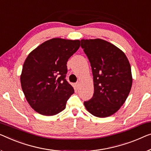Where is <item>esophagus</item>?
I'll list each match as a JSON object with an SVG mask.
<instances>
[{
	"label": "esophagus",
	"mask_w": 151,
	"mask_h": 151,
	"mask_svg": "<svg viewBox=\"0 0 151 151\" xmlns=\"http://www.w3.org/2000/svg\"><path fill=\"white\" fill-rule=\"evenodd\" d=\"M75 86H76V89H78L80 87V84H79V83H76L75 84Z\"/></svg>",
	"instance_id": "obj_1"
}]
</instances>
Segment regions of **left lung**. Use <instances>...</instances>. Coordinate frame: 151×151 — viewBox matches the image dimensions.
<instances>
[{
	"mask_svg": "<svg viewBox=\"0 0 151 151\" xmlns=\"http://www.w3.org/2000/svg\"><path fill=\"white\" fill-rule=\"evenodd\" d=\"M81 47L91 64L94 93L84 102L87 111L98 117H107L124 104L132 85L131 66L125 54L106 40L82 39Z\"/></svg>",
	"mask_w": 151,
	"mask_h": 151,
	"instance_id": "left-lung-1",
	"label": "left lung"
}]
</instances>
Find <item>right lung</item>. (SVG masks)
I'll list each match as a JSON object with an SVG mask.
<instances>
[{
    "instance_id": "obj_1",
    "label": "right lung",
    "mask_w": 151,
    "mask_h": 151,
    "mask_svg": "<svg viewBox=\"0 0 151 151\" xmlns=\"http://www.w3.org/2000/svg\"><path fill=\"white\" fill-rule=\"evenodd\" d=\"M79 47V40L54 38L42 42L26 58L20 82L26 100L38 113L51 116L65 109L75 92L65 79L66 64Z\"/></svg>"
}]
</instances>
